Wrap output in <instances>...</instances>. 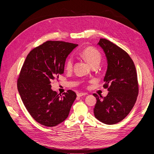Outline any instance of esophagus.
<instances>
[{"mask_svg":"<svg viewBox=\"0 0 154 154\" xmlns=\"http://www.w3.org/2000/svg\"><path fill=\"white\" fill-rule=\"evenodd\" d=\"M86 94H87L86 92H80V93H78V94H77V96L81 97V96H85V95H86Z\"/></svg>","mask_w":154,"mask_h":154,"instance_id":"34e87169","label":"esophagus"}]
</instances>
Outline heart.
Here are the masks:
<instances>
[{"instance_id":"heart-1","label":"heart","mask_w":154,"mask_h":154,"mask_svg":"<svg viewBox=\"0 0 154 154\" xmlns=\"http://www.w3.org/2000/svg\"><path fill=\"white\" fill-rule=\"evenodd\" d=\"M83 58L90 65L92 66L94 63H100L101 61V54L97 50L92 48H87L83 49L82 52ZM66 68L71 69L72 67V59L71 57H69L66 62Z\"/></svg>"}]
</instances>
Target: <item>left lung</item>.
Listing matches in <instances>:
<instances>
[{
    "label": "left lung",
    "mask_w": 154,
    "mask_h": 154,
    "mask_svg": "<svg viewBox=\"0 0 154 154\" xmlns=\"http://www.w3.org/2000/svg\"><path fill=\"white\" fill-rule=\"evenodd\" d=\"M97 45L107 60L103 87L109 92L103 97L93 94L97 100L94 114L101 122L113 125L125 118L136 103L139 91L136 69L128 53L118 45L104 38Z\"/></svg>",
    "instance_id": "obj_1"
}]
</instances>
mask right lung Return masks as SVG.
Listing matches in <instances>:
<instances>
[{"mask_svg":"<svg viewBox=\"0 0 154 154\" xmlns=\"http://www.w3.org/2000/svg\"><path fill=\"white\" fill-rule=\"evenodd\" d=\"M78 45L48 41L27 54L17 81L23 103L36 122L54 127L66 120L76 97L71 90L63 96L52 90L51 82L64 72L68 55Z\"/></svg>","mask_w":154,"mask_h":154,"instance_id":"1","label":"right lung"}]
</instances>
